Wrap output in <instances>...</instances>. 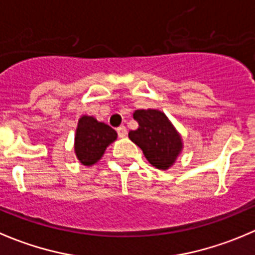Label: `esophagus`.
<instances>
[{
  "label": "esophagus",
  "instance_id": "34e87169",
  "mask_svg": "<svg viewBox=\"0 0 255 255\" xmlns=\"http://www.w3.org/2000/svg\"><path fill=\"white\" fill-rule=\"evenodd\" d=\"M117 133L121 138L126 137V135H127V128H126L125 126H121V127L117 128Z\"/></svg>",
  "mask_w": 255,
  "mask_h": 255
}]
</instances>
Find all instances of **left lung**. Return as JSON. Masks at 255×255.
Here are the masks:
<instances>
[{
	"mask_svg": "<svg viewBox=\"0 0 255 255\" xmlns=\"http://www.w3.org/2000/svg\"><path fill=\"white\" fill-rule=\"evenodd\" d=\"M138 128L128 137L144 153L148 162L158 169H168L182 149V142L164 113L155 110H139L133 113Z\"/></svg>",
	"mask_w": 255,
	"mask_h": 255,
	"instance_id": "8db88e82",
	"label": "left lung"
}]
</instances>
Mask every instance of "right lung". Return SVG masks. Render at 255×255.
I'll use <instances>...</instances> for the list:
<instances>
[{"label":"right lung","mask_w":255,"mask_h":255,"mask_svg":"<svg viewBox=\"0 0 255 255\" xmlns=\"http://www.w3.org/2000/svg\"><path fill=\"white\" fill-rule=\"evenodd\" d=\"M116 138L117 132L110 126L98 122L93 117L83 116L78 121L76 132L75 150L77 158L85 165L95 164Z\"/></svg>","instance_id":"obj_1"}]
</instances>
